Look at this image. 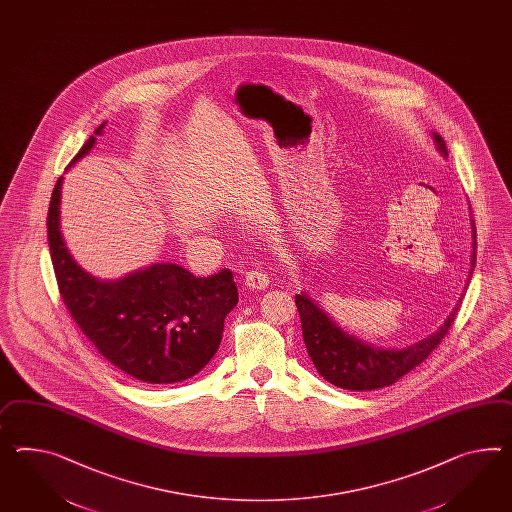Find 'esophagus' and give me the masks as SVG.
I'll use <instances>...</instances> for the list:
<instances>
[{"instance_id":"1","label":"esophagus","mask_w":512,"mask_h":512,"mask_svg":"<svg viewBox=\"0 0 512 512\" xmlns=\"http://www.w3.org/2000/svg\"><path fill=\"white\" fill-rule=\"evenodd\" d=\"M245 286L252 291H263L269 286V276L262 269H254L245 276Z\"/></svg>"}]
</instances>
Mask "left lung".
Segmentation results:
<instances>
[{
    "mask_svg": "<svg viewBox=\"0 0 512 512\" xmlns=\"http://www.w3.org/2000/svg\"><path fill=\"white\" fill-rule=\"evenodd\" d=\"M433 139L436 150L447 158L444 139L438 133H433ZM473 226L475 223L472 221V267L475 263ZM295 304L301 315L304 345L315 369L330 384L353 392H367L390 386L405 377L414 367L420 366L438 347V343L444 340L460 308L459 301L453 312L447 315L444 325L423 340L410 343L407 347H380L347 332L306 291L295 295Z\"/></svg>",
    "mask_w": 512,
    "mask_h": 512,
    "instance_id": "8db88e82",
    "label": "left lung"
}]
</instances>
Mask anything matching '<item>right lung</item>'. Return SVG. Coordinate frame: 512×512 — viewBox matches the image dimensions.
<instances>
[{
    "mask_svg": "<svg viewBox=\"0 0 512 512\" xmlns=\"http://www.w3.org/2000/svg\"><path fill=\"white\" fill-rule=\"evenodd\" d=\"M105 124L94 135H102ZM94 135L70 165L91 152ZM61 187L63 176L50 200L48 243L59 293L78 327L133 379L172 384L195 377L217 353L224 317L237 304L232 273L197 278L178 263H152L115 280L91 275L61 234Z\"/></svg>",
    "mask_w": 512,
    "mask_h": 512,
    "instance_id": "1",
    "label": "right lung"
}]
</instances>
